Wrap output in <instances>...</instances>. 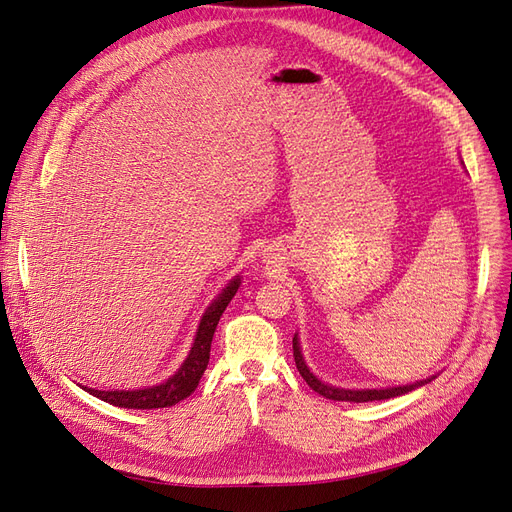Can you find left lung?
Masks as SVG:
<instances>
[{
  "instance_id": "1",
  "label": "left lung",
  "mask_w": 512,
  "mask_h": 512,
  "mask_svg": "<svg viewBox=\"0 0 512 512\" xmlns=\"http://www.w3.org/2000/svg\"><path fill=\"white\" fill-rule=\"evenodd\" d=\"M292 352H294V363H297L299 374L303 376V380L309 384V389H314L318 395L333 399V401H354V404H363V401H378V399H391L397 395H406L418 386H425L431 380H436V376H429L425 380H416L412 384H404V386H382V389H344V386H333L329 382H322L309 365L305 363V356L301 352V344H299V333H294L292 337Z\"/></svg>"
}]
</instances>
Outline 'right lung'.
<instances>
[{
	"mask_svg": "<svg viewBox=\"0 0 512 512\" xmlns=\"http://www.w3.org/2000/svg\"><path fill=\"white\" fill-rule=\"evenodd\" d=\"M241 286V275H235L232 280L222 288V292L215 297L209 307L205 309L203 318H200V324L194 335L192 348L185 356V361L179 365L173 376L166 378L160 384L145 386V389H128V391H98V389H89V386H83V391L89 395H94L106 404L117 406V408H128V410H153V408H168L179 404L181 399L190 397L196 386L203 378L205 369L209 365V352H211V339L215 333V327H218L220 316L224 314V309L228 303L235 297L237 290Z\"/></svg>",
	"mask_w": 512,
	"mask_h": 512,
	"instance_id": "add662e5",
	"label": "right lung"
}]
</instances>
